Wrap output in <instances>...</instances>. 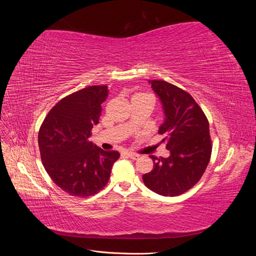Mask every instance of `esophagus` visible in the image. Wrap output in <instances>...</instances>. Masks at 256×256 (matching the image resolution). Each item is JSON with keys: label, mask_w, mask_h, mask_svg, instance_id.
<instances>
[{"label": "esophagus", "mask_w": 256, "mask_h": 256, "mask_svg": "<svg viewBox=\"0 0 256 256\" xmlns=\"http://www.w3.org/2000/svg\"><path fill=\"white\" fill-rule=\"evenodd\" d=\"M125 154H126V156H128L129 158H131V159H138V157H140V156H138V154L131 152H125Z\"/></svg>", "instance_id": "obj_1"}]
</instances>
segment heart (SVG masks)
I'll return each instance as SVG.
<instances>
[{
	"instance_id": "obj_1",
	"label": "heart",
	"mask_w": 256,
	"mask_h": 256,
	"mask_svg": "<svg viewBox=\"0 0 256 256\" xmlns=\"http://www.w3.org/2000/svg\"><path fill=\"white\" fill-rule=\"evenodd\" d=\"M141 96H146V97H150V98H152L150 95H146V94H136V95H134V98H136V97H141Z\"/></svg>"
}]
</instances>
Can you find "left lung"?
Wrapping results in <instances>:
<instances>
[{"label": "left lung", "instance_id": "8db88e82", "mask_svg": "<svg viewBox=\"0 0 256 256\" xmlns=\"http://www.w3.org/2000/svg\"><path fill=\"white\" fill-rule=\"evenodd\" d=\"M164 112L158 134L170 150L168 158L150 156L152 172L143 175L147 188L164 196H177L194 186L210 160L212 140L206 115L184 90L162 81L150 80Z\"/></svg>", "mask_w": 256, "mask_h": 256}]
</instances>
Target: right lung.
I'll return each instance as SVG.
<instances>
[{"label": "right lung", "instance_id": "obj_1", "mask_svg": "<svg viewBox=\"0 0 256 256\" xmlns=\"http://www.w3.org/2000/svg\"><path fill=\"white\" fill-rule=\"evenodd\" d=\"M108 94L106 85H94L66 96L50 110L38 132L44 170L70 196H90L104 189L120 158L118 152H106L88 140Z\"/></svg>", "mask_w": 256, "mask_h": 256}]
</instances>
